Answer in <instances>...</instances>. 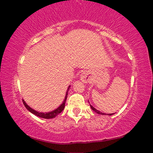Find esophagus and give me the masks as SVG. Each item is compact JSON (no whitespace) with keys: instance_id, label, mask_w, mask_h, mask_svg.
<instances>
[{"instance_id":"obj_1","label":"esophagus","mask_w":153,"mask_h":153,"mask_svg":"<svg viewBox=\"0 0 153 153\" xmlns=\"http://www.w3.org/2000/svg\"><path fill=\"white\" fill-rule=\"evenodd\" d=\"M81 80L84 82H88V77L86 73H82L81 75Z\"/></svg>"}]
</instances>
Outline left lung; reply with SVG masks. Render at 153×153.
<instances>
[{
  "mask_svg": "<svg viewBox=\"0 0 153 153\" xmlns=\"http://www.w3.org/2000/svg\"><path fill=\"white\" fill-rule=\"evenodd\" d=\"M90 107H91V109H92L93 111H94L95 112H97V114H102V115H106V114L105 113H103V112H100V111H99V110H97V109H95L94 107H93V106H91V105H90ZM112 114H113V113H112V114H107V115H112Z\"/></svg>",
  "mask_w": 153,
  "mask_h": 153,
  "instance_id": "obj_1",
  "label": "left lung"
}]
</instances>
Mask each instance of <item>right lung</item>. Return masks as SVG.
I'll return each mask as SVG.
<instances>
[{"instance_id": "1", "label": "right lung", "mask_w": 153, "mask_h": 153, "mask_svg": "<svg viewBox=\"0 0 153 153\" xmlns=\"http://www.w3.org/2000/svg\"><path fill=\"white\" fill-rule=\"evenodd\" d=\"M71 87V86H69V87H68V89H67V91H66V93L65 98H64V101H63L62 103L61 104V105L59 106L58 108L54 109V110L51 111V112H38V111L34 110L33 109H32L31 107H30L29 106L27 105V104L26 103V102H25L23 100V105H24L25 107H26V108L28 109V110L30 112H31L32 114H35L36 116L39 117H41V118H44V119H52V118L56 117L59 114H60V113L62 112L63 110H64V107H65L66 100V99H67L68 91L69 90V87Z\"/></svg>"}]
</instances>
